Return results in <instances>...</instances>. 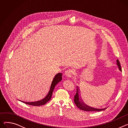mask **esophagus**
<instances>
[{"mask_svg":"<svg viewBox=\"0 0 128 128\" xmlns=\"http://www.w3.org/2000/svg\"><path fill=\"white\" fill-rule=\"evenodd\" d=\"M75 74V72L74 70H67L65 72V76L67 78H72L73 76Z\"/></svg>","mask_w":128,"mask_h":128,"instance_id":"1","label":"esophagus"}]
</instances>
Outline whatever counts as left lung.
<instances>
[{
    "mask_svg": "<svg viewBox=\"0 0 128 128\" xmlns=\"http://www.w3.org/2000/svg\"><path fill=\"white\" fill-rule=\"evenodd\" d=\"M117 64L119 67V69L120 70V71H122L120 63L118 60H117ZM78 90H79L76 88V94L74 96V102L75 103L76 106H77L79 108H80L81 110H85V111H88V112H98V111H100V110H104L106 109V108H104V109L95 108L88 106L87 105H86V104H84L83 102V101H81L82 100L79 99Z\"/></svg>",
    "mask_w": 128,
    "mask_h": 128,
    "instance_id": "8db88e82",
    "label": "left lung"
}]
</instances>
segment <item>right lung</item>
<instances>
[{
	"label": "right lung",
	"mask_w": 128,
	"mask_h": 128,
	"mask_svg": "<svg viewBox=\"0 0 128 128\" xmlns=\"http://www.w3.org/2000/svg\"><path fill=\"white\" fill-rule=\"evenodd\" d=\"M62 79V75L61 73H58L56 75V76L54 77L53 81L52 82V84H51L49 92V93L47 94V95L43 99H42L40 101L34 102H24L29 105L33 106H40L42 105H44L45 104H46L48 101H49L52 97V92L54 91V88L55 86L60 82L61 81Z\"/></svg>",
	"instance_id": "1"
}]
</instances>
